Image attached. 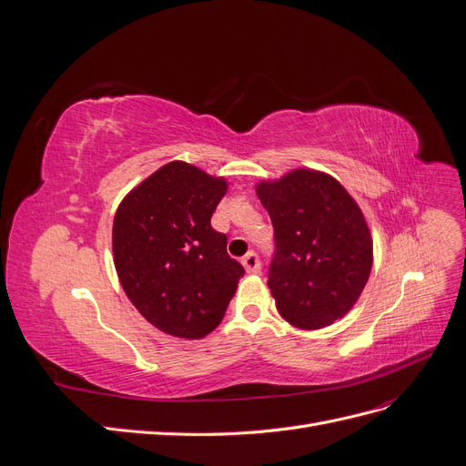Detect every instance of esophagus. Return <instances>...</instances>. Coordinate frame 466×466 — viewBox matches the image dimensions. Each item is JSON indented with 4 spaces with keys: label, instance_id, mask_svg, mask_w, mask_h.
<instances>
[{
    "label": "esophagus",
    "instance_id": "obj_1",
    "mask_svg": "<svg viewBox=\"0 0 466 466\" xmlns=\"http://www.w3.org/2000/svg\"><path fill=\"white\" fill-rule=\"evenodd\" d=\"M243 266H245V270L248 274H258L262 270L260 260H258V257L255 255V252H248L247 257H243Z\"/></svg>",
    "mask_w": 466,
    "mask_h": 466
}]
</instances>
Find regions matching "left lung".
<instances>
[{
	"label": "left lung",
	"instance_id": "left-lung-1",
	"mask_svg": "<svg viewBox=\"0 0 466 466\" xmlns=\"http://www.w3.org/2000/svg\"><path fill=\"white\" fill-rule=\"evenodd\" d=\"M270 214L276 257L268 288L295 329L319 330L351 311L373 266V237L361 208L334 177L298 167L257 182Z\"/></svg>",
	"mask_w": 466,
	"mask_h": 466
}]
</instances>
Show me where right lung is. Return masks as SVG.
<instances>
[{"mask_svg":"<svg viewBox=\"0 0 466 466\" xmlns=\"http://www.w3.org/2000/svg\"><path fill=\"white\" fill-rule=\"evenodd\" d=\"M229 182L171 161L139 182L112 223V258L124 293L165 334L200 340L228 311L245 268L211 229Z\"/></svg>","mask_w":466,"mask_h":466,"instance_id":"add662e5","label":"right lung"}]
</instances>
